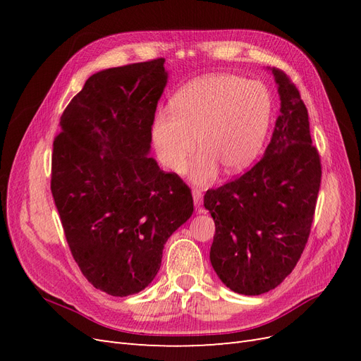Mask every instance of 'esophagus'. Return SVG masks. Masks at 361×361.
<instances>
[{
  "label": "esophagus",
  "instance_id": "34e87169",
  "mask_svg": "<svg viewBox=\"0 0 361 361\" xmlns=\"http://www.w3.org/2000/svg\"><path fill=\"white\" fill-rule=\"evenodd\" d=\"M192 199H194L195 207H197V211L204 212V209L202 207V191L200 190H197V188L192 190Z\"/></svg>",
  "mask_w": 361,
  "mask_h": 361
}]
</instances>
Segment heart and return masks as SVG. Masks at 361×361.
Segmentation results:
<instances>
[{
  "mask_svg": "<svg viewBox=\"0 0 361 361\" xmlns=\"http://www.w3.org/2000/svg\"><path fill=\"white\" fill-rule=\"evenodd\" d=\"M170 105L171 113H157L152 141L162 166L180 173L197 137L202 152L190 170L195 183L214 179L220 164L227 173L245 170L265 145L272 102L264 84L236 75H206L185 85Z\"/></svg>",
  "mask_w": 361,
  "mask_h": 361,
  "instance_id": "heart-1",
  "label": "heart"
}]
</instances>
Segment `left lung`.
<instances>
[{"label":"left lung","instance_id":"obj_1","mask_svg":"<svg viewBox=\"0 0 361 361\" xmlns=\"http://www.w3.org/2000/svg\"><path fill=\"white\" fill-rule=\"evenodd\" d=\"M268 71L280 113L264 157L241 178L204 194L215 223L212 268L243 295L265 293L290 274L309 239L321 187L307 108L285 73Z\"/></svg>","mask_w":361,"mask_h":361}]
</instances>
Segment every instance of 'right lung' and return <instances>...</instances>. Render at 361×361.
Returning <instances> with one entry per match:
<instances>
[{
	"label": "right lung",
	"instance_id": "add662e5",
	"mask_svg": "<svg viewBox=\"0 0 361 361\" xmlns=\"http://www.w3.org/2000/svg\"><path fill=\"white\" fill-rule=\"evenodd\" d=\"M167 81L164 59L93 73L54 140L51 191L72 256L113 297L150 285L167 239L194 211L187 185L149 157Z\"/></svg>",
	"mask_w": 361,
	"mask_h": 361
}]
</instances>
